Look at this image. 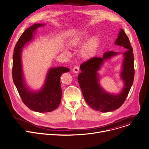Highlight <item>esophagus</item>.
I'll use <instances>...</instances> for the list:
<instances>
[{"instance_id":"34e87169","label":"esophagus","mask_w":149,"mask_h":149,"mask_svg":"<svg viewBox=\"0 0 149 149\" xmlns=\"http://www.w3.org/2000/svg\"><path fill=\"white\" fill-rule=\"evenodd\" d=\"M79 71V68L78 66H75L73 68V72L75 74H77Z\"/></svg>"}]
</instances>
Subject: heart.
<instances>
[{
  "label": "heart",
  "mask_w": 149,
  "mask_h": 149,
  "mask_svg": "<svg viewBox=\"0 0 149 149\" xmlns=\"http://www.w3.org/2000/svg\"><path fill=\"white\" fill-rule=\"evenodd\" d=\"M91 37V34L89 31H81L71 38V40L70 41V45L73 48L79 47L82 44H84ZM100 37L96 36L92 37L81 48V56L85 59H89L93 57L96 54L97 51V49L99 47H100Z\"/></svg>",
  "instance_id": "b5f03b06"
}]
</instances>
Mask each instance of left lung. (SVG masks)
Listing matches in <instances>:
<instances>
[{
    "instance_id": "8db88e82",
    "label": "left lung",
    "mask_w": 149,
    "mask_h": 149,
    "mask_svg": "<svg viewBox=\"0 0 149 149\" xmlns=\"http://www.w3.org/2000/svg\"><path fill=\"white\" fill-rule=\"evenodd\" d=\"M115 44L126 48L121 77L125 86L118 95H112L104 91L99 84L97 71L105 60L118 54L112 51L105 52L103 57H92L80 65L81 72L78 81L85 100L92 109L102 112H111L120 108L127 96L134 80V57L129 39L123 29H120Z\"/></svg>"
}]
</instances>
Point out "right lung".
<instances>
[{
  "label": "right lung",
  "mask_w": 149,
  "mask_h": 149,
  "mask_svg": "<svg viewBox=\"0 0 149 149\" xmlns=\"http://www.w3.org/2000/svg\"><path fill=\"white\" fill-rule=\"evenodd\" d=\"M42 24H34L27 29L18 40L13 55L12 77L15 85L24 105L30 109L37 112H52L59 106L62 96L60 77L70 69L59 67L49 69L42 88L34 92L26 86L23 78L21 54L22 48L33 37V33Z\"/></svg>",
  "instance_id": "1"
}]
</instances>
